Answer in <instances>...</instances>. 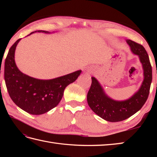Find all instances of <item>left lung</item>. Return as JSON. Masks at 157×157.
I'll return each mask as SVG.
<instances>
[{
    "label": "left lung",
    "instance_id": "left-lung-1",
    "mask_svg": "<svg viewBox=\"0 0 157 157\" xmlns=\"http://www.w3.org/2000/svg\"><path fill=\"white\" fill-rule=\"evenodd\" d=\"M126 42L132 52L139 56L144 70V81L138 91L125 101H114L105 94L97 79L92 77L87 94L88 104L90 109L100 117L110 122L123 121L140 110L148 97L152 82V66L147 52L142 45L131 40H127Z\"/></svg>",
    "mask_w": 157,
    "mask_h": 157
}]
</instances>
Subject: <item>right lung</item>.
<instances>
[{"mask_svg": "<svg viewBox=\"0 0 157 157\" xmlns=\"http://www.w3.org/2000/svg\"><path fill=\"white\" fill-rule=\"evenodd\" d=\"M38 32L48 33L42 30ZM20 40L10 48L5 59L4 76L6 88L12 101L20 109L32 115L44 114L59 104L65 88L76 80L82 71L78 70L48 80L24 74L19 71L15 62V48Z\"/></svg>", "mask_w": 157, "mask_h": 157, "instance_id": "right-lung-1", "label": "right lung"}]
</instances>
